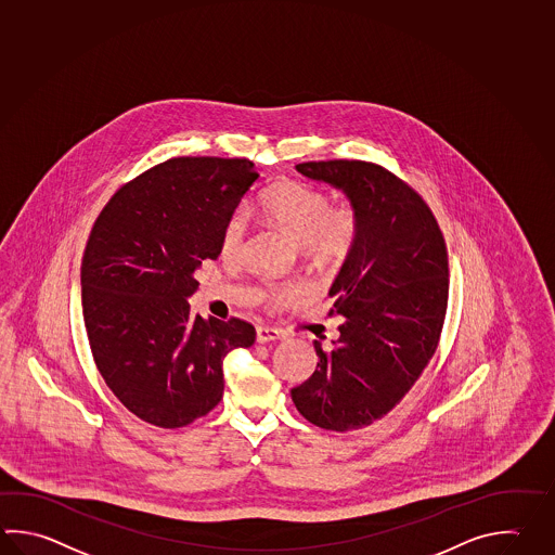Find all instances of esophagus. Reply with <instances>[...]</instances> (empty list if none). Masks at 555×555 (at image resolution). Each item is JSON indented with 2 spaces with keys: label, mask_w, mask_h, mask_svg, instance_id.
Segmentation results:
<instances>
[{
  "label": "esophagus",
  "mask_w": 555,
  "mask_h": 555,
  "mask_svg": "<svg viewBox=\"0 0 555 555\" xmlns=\"http://www.w3.org/2000/svg\"><path fill=\"white\" fill-rule=\"evenodd\" d=\"M283 338V332H279V330L267 328V326H259V328H257V341H259V344H267V341H276V339Z\"/></svg>",
  "instance_id": "34e87169"
}]
</instances>
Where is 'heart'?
<instances>
[{"label":"heart","instance_id":"b5f03b06","mask_svg":"<svg viewBox=\"0 0 555 555\" xmlns=\"http://www.w3.org/2000/svg\"><path fill=\"white\" fill-rule=\"evenodd\" d=\"M260 211L318 262L346 259L358 238L360 221L356 209L350 204L330 207L328 195L305 181L274 183L260 197ZM245 235V217L233 214L221 231V255L225 259H235L243 249ZM302 295L305 288L300 284L272 286L267 291V298L274 306L288 305Z\"/></svg>","mask_w":555,"mask_h":555}]
</instances>
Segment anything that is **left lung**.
Wrapping results in <instances>:
<instances>
[{
  "mask_svg": "<svg viewBox=\"0 0 555 555\" xmlns=\"http://www.w3.org/2000/svg\"><path fill=\"white\" fill-rule=\"evenodd\" d=\"M296 170L344 193L360 229L328 291L339 338L332 350L314 341L317 370L291 396L320 429H362L396 408L435 353L449 298L444 238L421 195L382 166L330 159Z\"/></svg>",
  "mask_w": 555,
  "mask_h": 555,
  "instance_id": "obj_1",
  "label": "left lung"
}]
</instances>
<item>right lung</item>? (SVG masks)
Wrapping results in <instances>:
<instances>
[{
  "label": "right lung",
  "instance_id": "obj_1",
  "mask_svg": "<svg viewBox=\"0 0 555 555\" xmlns=\"http://www.w3.org/2000/svg\"><path fill=\"white\" fill-rule=\"evenodd\" d=\"M259 180L249 159L173 158L114 193L80 267L92 358L130 413L162 429L204 417L223 397V360L255 328L190 312L202 260Z\"/></svg>",
  "mask_w": 555,
  "mask_h": 555
}]
</instances>
